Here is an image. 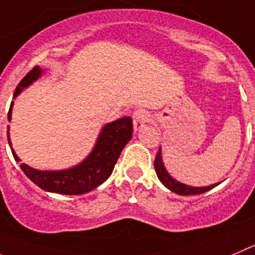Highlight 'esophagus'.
I'll return each mask as SVG.
<instances>
[{
    "label": "esophagus",
    "mask_w": 255,
    "mask_h": 255,
    "mask_svg": "<svg viewBox=\"0 0 255 255\" xmlns=\"http://www.w3.org/2000/svg\"><path fill=\"white\" fill-rule=\"evenodd\" d=\"M133 128L136 132H138L139 129L144 127V125L147 123L148 121V116L147 112L143 111V109H139V111H136L133 113Z\"/></svg>",
    "instance_id": "1"
}]
</instances>
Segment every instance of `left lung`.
Returning <instances> with one entry per match:
<instances>
[{
	"label": "left lung",
	"instance_id": "8db88e82",
	"mask_svg": "<svg viewBox=\"0 0 255 255\" xmlns=\"http://www.w3.org/2000/svg\"><path fill=\"white\" fill-rule=\"evenodd\" d=\"M153 166H155L156 175L159 178L160 182L165 185L169 190L174 192L176 194H180V196H194V194H202L205 192H208L212 188L217 187L220 183H216V184L208 185V187H192V185H187L184 183L179 182L175 178L169 174V171L166 170L165 167L164 161H162V152L161 147L159 148V152L155 157V162H153Z\"/></svg>",
	"mask_w": 255,
	"mask_h": 255
}]
</instances>
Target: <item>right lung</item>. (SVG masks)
I'll use <instances>...</instances> for the list:
<instances>
[{"instance_id": "obj_1", "label": "right lung", "mask_w": 255, "mask_h": 255, "mask_svg": "<svg viewBox=\"0 0 255 255\" xmlns=\"http://www.w3.org/2000/svg\"><path fill=\"white\" fill-rule=\"evenodd\" d=\"M43 72L44 70H42L39 66L34 67L17 85L13 94V99L17 98L24 89L29 88L33 82L40 79ZM12 107L13 102H11L10 111L7 114L8 122H11ZM132 118L129 117L107 123L100 129L91 152L77 165L62 170H39L26 164H20L21 160L16 155L11 143L10 127H7V139L13 159L19 162L21 170L34 184L50 193L77 196L95 189L112 175L119 155L132 138Z\"/></svg>"}]
</instances>
